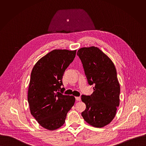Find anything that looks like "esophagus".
<instances>
[{"label":"esophagus","mask_w":146,"mask_h":146,"mask_svg":"<svg viewBox=\"0 0 146 146\" xmlns=\"http://www.w3.org/2000/svg\"><path fill=\"white\" fill-rule=\"evenodd\" d=\"M75 99H76V100L77 101H81V98H80V97H75Z\"/></svg>","instance_id":"obj_1"}]
</instances>
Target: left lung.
I'll use <instances>...</instances> for the list:
<instances>
[{"instance_id":"obj_1","label":"left lung","mask_w":146,"mask_h":146,"mask_svg":"<svg viewBox=\"0 0 146 146\" xmlns=\"http://www.w3.org/2000/svg\"><path fill=\"white\" fill-rule=\"evenodd\" d=\"M77 55L83 64L88 83L93 85L90 96H82L86 105L82 115L89 124L104 127L113 119L120 103V88L116 68L97 47L80 48Z\"/></svg>"}]
</instances>
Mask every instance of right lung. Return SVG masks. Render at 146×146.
Wrapping results in <instances>:
<instances>
[{"label":"right lung","instance_id":"add662e5","mask_svg":"<svg viewBox=\"0 0 146 146\" xmlns=\"http://www.w3.org/2000/svg\"><path fill=\"white\" fill-rule=\"evenodd\" d=\"M76 50L55 49L34 66L29 86L27 101L31 115L43 127L54 130L62 126L74 106L72 96L60 92L63 75L72 62Z\"/></svg>","mask_w":146,"mask_h":146}]
</instances>
